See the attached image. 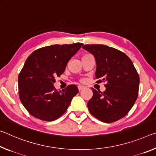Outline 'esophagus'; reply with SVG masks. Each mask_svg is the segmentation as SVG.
Here are the masks:
<instances>
[{
	"mask_svg": "<svg viewBox=\"0 0 156 156\" xmlns=\"http://www.w3.org/2000/svg\"><path fill=\"white\" fill-rule=\"evenodd\" d=\"M84 88V87L83 86H78V89H79V90H83V89Z\"/></svg>",
	"mask_w": 156,
	"mask_h": 156,
	"instance_id": "obj_1",
	"label": "esophagus"
}]
</instances>
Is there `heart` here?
<instances>
[{"instance_id":"b5f03b06","label":"heart","mask_w":156,"mask_h":156,"mask_svg":"<svg viewBox=\"0 0 156 156\" xmlns=\"http://www.w3.org/2000/svg\"><path fill=\"white\" fill-rule=\"evenodd\" d=\"M86 55H84V56H86Z\"/></svg>"}]
</instances>
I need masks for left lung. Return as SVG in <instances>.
<instances>
[{
	"label": "left lung",
	"mask_w": 156,
	"mask_h": 156,
	"mask_svg": "<svg viewBox=\"0 0 156 156\" xmlns=\"http://www.w3.org/2000/svg\"><path fill=\"white\" fill-rule=\"evenodd\" d=\"M84 50L96 61L97 82H106L101 93L91 88L93 95L88 102L90 113L99 120L111 123L124 117L137 98L140 77L128 56L105 45H85Z\"/></svg>",
	"instance_id": "left-lung-1"
}]
</instances>
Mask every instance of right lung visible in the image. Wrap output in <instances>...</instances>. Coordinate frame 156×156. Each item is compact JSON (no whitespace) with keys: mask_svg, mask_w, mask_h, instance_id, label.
<instances>
[{"mask_svg":"<svg viewBox=\"0 0 156 156\" xmlns=\"http://www.w3.org/2000/svg\"><path fill=\"white\" fill-rule=\"evenodd\" d=\"M83 45H52L39 48L28 57L19 73L18 83L20 101L31 115L53 121L66 111L78 93L77 86L69 85L57 90L53 83Z\"/></svg>","mask_w":156,"mask_h":156,"instance_id":"add662e5","label":"right lung"}]
</instances>
